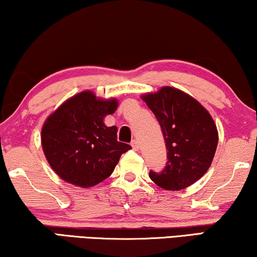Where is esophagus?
I'll return each mask as SVG.
<instances>
[{
    "label": "esophagus",
    "instance_id": "1",
    "mask_svg": "<svg viewBox=\"0 0 257 257\" xmlns=\"http://www.w3.org/2000/svg\"><path fill=\"white\" fill-rule=\"evenodd\" d=\"M132 147H133L134 150H139V149H140L139 141H137V140H133V141H132Z\"/></svg>",
    "mask_w": 257,
    "mask_h": 257
}]
</instances>
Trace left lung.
Listing matches in <instances>:
<instances>
[{
    "instance_id": "left-lung-1",
    "label": "left lung",
    "mask_w": 257,
    "mask_h": 257,
    "mask_svg": "<svg viewBox=\"0 0 257 257\" xmlns=\"http://www.w3.org/2000/svg\"><path fill=\"white\" fill-rule=\"evenodd\" d=\"M160 122L168 162L149 177L164 190L178 191L192 185L207 171L218 146L213 118L192 96L173 87L142 96Z\"/></svg>"
}]
</instances>
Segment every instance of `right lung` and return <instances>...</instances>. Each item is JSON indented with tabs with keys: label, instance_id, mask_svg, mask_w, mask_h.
<instances>
[{
	"label": "right lung",
	"instance_id": "add662e5",
	"mask_svg": "<svg viewBox=\"0 0 257 257\" xmlns=\"http://www.w3.org/2000/svg\"><path fill=\"white\" fill-rule=\"evenodd\" d=\"M117 108L115 99H96L92 92L71 97L50 115L42 129L46 160L65 182L91 187L108 178L121 155L132 147L117 141V128L103 117Z\"/></svg>",
	"mask_w": 257,
	"mask_h": 257
}]
</instances>
